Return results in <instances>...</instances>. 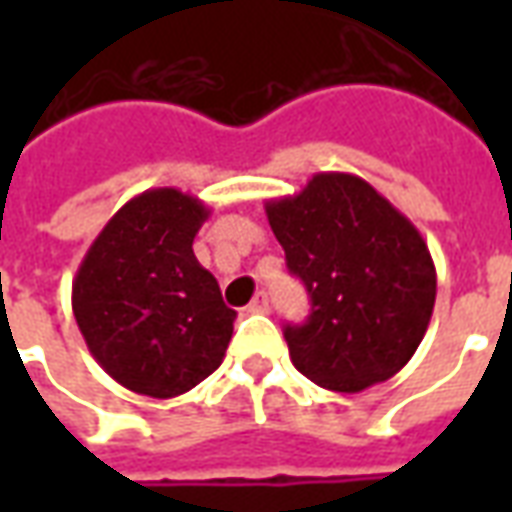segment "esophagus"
<instances>
[{"label": "esophagus", "instance_id": "1", "mask_svg": "<svg viewBox=\"0 0 512 512\" xmlns=\"http://www.w3.org/2000/svg\"><path fill=\"white\" fill-rule=\"evenodd\" d=\"M271 310V304H268V296L266 293H260L252 304H249V312H257V315H263V312Z\"/></svg>", "mask_w": 512, "mask_h": 512}]
</instances>
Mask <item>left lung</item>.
Segmentation results:
<instances>
[{
  "instance_id": "1",
  "label": "left lung",
  "mask_w": 512,
  "mask_h": 512,
  "mask_svg": "<svg viewBox=\"0 0 512 512\" xmlns=\"http://www.w3.org/2000/svg\"><path fill=\"white\" fill-rule=\"evenodd\" d=\"M288 268L310 293L285 326L290 359L323 389L356 395L408 365L436 304V266L414 224L351 172H318L266 202Z\"/></svg>"
}]
</instances>
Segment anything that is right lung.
<instances>
[{
    "instance_id": "1",
    "label": "right lung",
    "mask_w": 512,
    "mask_h": 512,
    "mask_svg": "<svg viewBox=\"0 0 512 512\" xmlns=\"http://www.w3.org/2000/svg\"><path fill=\"white\" fill-rule=\"evenodd\" d=\"M208 216L180 189L142 191L104 224L73 277L84 343L136 395L178 397L222 365L235 310L191 249Z\"/></svg>"
}]
</instances>
